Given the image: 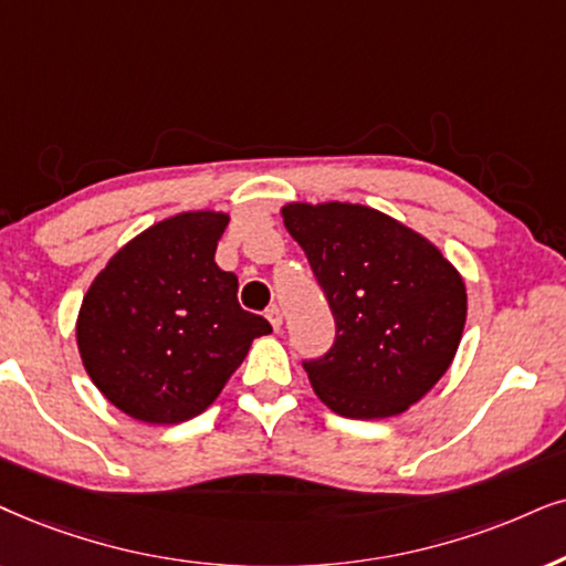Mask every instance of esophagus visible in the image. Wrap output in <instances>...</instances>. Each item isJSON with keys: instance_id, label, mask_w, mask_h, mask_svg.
<instances>
[{"instance_id": "esophagus-1", "label": "esophagus", "mask_w": 566, "mask_h": 566, "mask_svg": "<svg viewBox=\"0 0 566 566\" xmlns=\"http://www.w3.org/2000/svg\"><path fill=\"white\" fill-rule=\"evenodd\" d=\"M266 318H269V324L274 326V332H279V328H282V321H284V316H282V311H279L276 305H271L269 311H266Z\"/></svg>"}]
</instances>
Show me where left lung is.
Returning <instances> with one entry per match:
<instances>
[{"mask_svg": "<svg viewBox=\"0 0 566 566\" xmlns=\"http://www.w3.org/2000/svg\"><path fill=\"white\" fill-rule=\"evenodd\" d=\"M284 227L334 313L336 339L303 368L342 418H391L423 399L452 366L468 292L441 250L402 221L360 203H287Z\"/></svg>", "mask_w": 566, "mask_h": 566, "instance_id": "obj_1", "label": "left lung"}]
</instances>
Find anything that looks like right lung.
<instances>
[{
    "label": "right lung",
    "instance_id": "add662e5",
    "mask_svg": "<svg viewBox=\"0 0 566 566\" xmlns=\"http://www.w3.org/2000/svg\"><path fill=\"white\" fill-rule=\"evenodd\" d=\"M230 217L185 211L119 248L85 292L75 336L96 389L135 420L171 426L221 395L269 321L242 311L213 261Z\"/></svg>",
    "mask_w": 566,
    "mask_h": 566
}]
</instances>
